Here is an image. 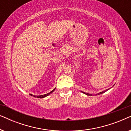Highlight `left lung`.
<instances>
[{
	"instance_id": "left-lung-1",
	"label": "left lung",
	"mask_w": 131,
	"mask_h": 131,
	"mask_svg": "<svg viewBox=\"0 0 131 131\" xmlns=\"http://www.w3.org/2000/svg\"><path fill=\"white\" fill-rule=\"evenodd\" d=\"M108 90H109V89H107V90H105V91H103V92H100V93H98V94H97L96 95H100V94H103V93H104V92H106L107 91H108ZM83 93V94H86V95H92V94H88V93H85V92H82Z\"/></svg>"
}]
</instances>
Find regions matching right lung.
I'll return each instance as SVG.
<instances>
[{"instance_id":"add662e5","label":"right lung","mask_w":131,"mask_h":131,"mask_svg":"<svg viewBox=\"0 0 131 131\" xmlns=\"http://www.w3.org/2000/svg\"><path fill=\"white\" fill-rule=\"evenodd\" d=\"M55 89V88L54 89H53V90L51 92H49V93H48V94H46L42 95H38V96H36V95H32V94H31V96H34V97H37V98H43L46 97V96H47L48 95H49L51 94L52 92H53V91H54Z\"/></svg>"}]
</instances>
